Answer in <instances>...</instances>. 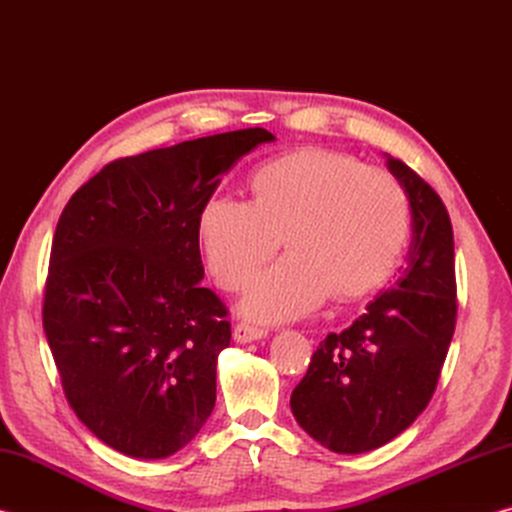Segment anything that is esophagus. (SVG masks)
I'll use <instances>...</instances> for the list:
<instances>
[{
	"mask_svg": "<svg viewBox=\"0 0 512 512\" xmlns=\"http://www.w3.org/2000/svg\"><path fill=\"white\" fill-rule=\"evenodd\" d=\"M235 341L237 343H250V341H257V339H264L268 334V329L262 325H253V323H237L235 327Z\"/></svg>",
	"mask_w": 512,
	"mask_h": 512,
	"instance_id": "34e87169",
	"label": "esophagus"
}]
</instances>
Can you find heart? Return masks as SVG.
Instances as JSON below:
<instances>
[{
	"label": "heart",
	"instance_id": "obj_1",
	"mask_svg": "<svg viewBox=\"0 0 512 512\" xmlns=\"http://www.w3.org/2000/svg\"><path fill=\"white\" fill-rule=\"evenodd\" d=\"M253 201H207L198 235L207 268L225 291L246 289L280 239L291 250L253 284L250 316L287 320L334 300H357L395 273L409 244L411 205L391 171L354 155L298 149L250 176Z\"/></svg>",
	"mask_w": 512,
	"mask_h": 512
}]
</instances>
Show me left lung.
Here are the masks:
<instances>
[{
    "instance_id": "left-lung-1",
    "label": "left lung",
    "mask_w": 512,
    "mask_h": 512,
    "mask_svg": "<svg viewBox=\"0 0 512 512\" xmlns=\"http://www.w3.org/2000/svg\"><path fill=\"white\" fill-rule=\"evenodd\" d=\"M406 189L413 239L395 287L311 354L291 393V411L336 454L391 443L427 409L456 327L454 232L447 207L409 164L388 158Z\"/></svg>"
}]
</instances>
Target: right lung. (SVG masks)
Wrapping results in <instances>:
<instances>
[{"label":"right lung","mask_w":512,"mask_h":512,"mask_svg":"<svg viewBox=\"0 0 512 512\" xmlns=\"http://www.w3.org/2000/svg\"><path fill=\"white\" fill-rule=\"evenodd\" d=\"M264 128L108 162L60 214L42 327L76 418L108 447L167 458L216 402L228 307L201 287L198 219Z\"/></svg>","instance_id":"add662e5"}]
</instances>
